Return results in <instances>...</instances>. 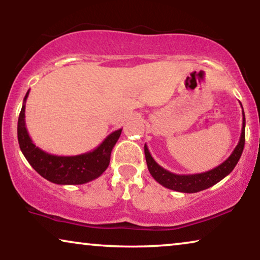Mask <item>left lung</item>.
<instances>
[{"instance_id": "obj_1", "label": "left lung", "mask_w": 260, "mask_h": 260, "mask_svg": "<svg viewBox=\"0 0 260 260\" xmlns=\"http://www.w3.org/2000/svg\"><path fill=\"white\" fill-rule=\"evenodd\" d=\"M241 105V104H240ZM243 108V106H241ZM245 145V113L243 110V127H241L240 140L238 142L236 149H234L230 157L222 162L221 165L215 167L214 169L208 170V172L201 174H190V175H179L167 170L158 165L157 162L152 158L149 151L147 144H144V154L147 159V166L151 176L157 181L163 187L168 189L181 191V193H198L207 188L214 186L223 177H226L234 169L239 161L241 154H243Z\"/></svg>"}]
</instances>
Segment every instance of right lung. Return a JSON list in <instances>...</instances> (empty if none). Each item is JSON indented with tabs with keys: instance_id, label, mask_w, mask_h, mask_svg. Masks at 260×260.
I'll return each instance as SVG.
<instances>
[{
	"instance_id": "add662e5",
	"label": "right lung",
	"mask_w": 260,
	"mask_h": 260,
	"mask_svg": "<svg viewBox=\"0 0 260 260\" xmlns=\"http://www.w3.org/2000/svg\"><path fill=\"white\" fill-rule=\"evenodd\" d=\"M27 91L23 98L19 120H17V140L20 149L29 165L46 180L56 184H83L95 180L109 167L112 148L118 141L122 129L113 131L92 151L76 156H58L48 154L37 147L31 141L26 127L24 111Z\"/></svg>"
}]
</instances>
